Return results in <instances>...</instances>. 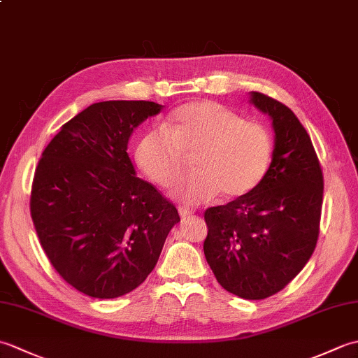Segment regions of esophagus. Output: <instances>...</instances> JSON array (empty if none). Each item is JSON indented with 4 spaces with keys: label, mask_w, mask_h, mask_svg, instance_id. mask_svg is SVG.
<instances>
[{
    "label": "esophagus",
    "mask_w": 358,
    "mask_h": 358,
    "mask_svg": "<svg viewBox=\"0 0 358 358\" xmlns=\"http://www.w3.org/2000/svg\"><path fill=\"white\" fill-rule=\"evenodd\" d=\"M178 212H180V215H181V218H189V217H194V210L192 209H187V208H178Z\"/></svg>",
    "instance_id": "34e87169"
}]
</instances>
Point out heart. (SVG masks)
Masks as SVG:
<instances>
[{
    "label": "heart",
    "instance_id": "b5f03b06",
    "mask_svg": "<svg viewBox=\"0 0 358 358\" xmlns=\"http://www.w3.org/2000/svg\"><path fill=\"white\" fill-rule=\"evenodd\" d=\"M273 141L268 127L215 101L180 106L164 131H152L135 150L141 171L163 189L186 177L191 159L196 175L180 187L185 203L238 200L252 194L269 172Z\"/></svg>",
    "mask_w": 358,
    "mask_h": 358
}]
</instances>
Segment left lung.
Returning a JSON list of instances; mask_svg holds the SVG:
<instances>
[{"label": "left lung", "instance_id": "8db88e82", "mask_svg": "<svg viewBox=\"0 0 358 358\" xmlns=\"http://www.w3.org/2000/svg\"><path fill=\"white\" fill-rule=\"evenodd\" d=\"M275 132L269 172L252 194L208 208L204 255L227 292L263 300L299 275L320 232L323 171L295 113L272 96L252 92Z\"/></svg>", "mask_w": 358, "mask_h": 358}]
</instances>
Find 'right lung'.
Masks as SVG:
<instances>
[{
  "label": "right lung",
  "instance_id": "obj_1",
  "mask_svg": "<svg viewBox=\"0 0 358 358\" xmlns=\"http://www.w3.org/2000/svg\"><path fill=\"white\" fill-rule=\"evenodd\" d=\"M163 106L103 101L62 126L38 162L30 215L55 271L94 299L140 286L180 215L135 175L127 155L134 129Z\"/></svg>",
  "mask_w": 358,
  "mask_h": 358
}]
</instances>
